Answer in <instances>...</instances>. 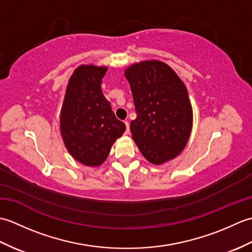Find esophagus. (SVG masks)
Wrapping results in <instances>:
<instances>
[{"label":"esophagus","instance_id":"34e87169","mask_svg":"<svg viewBox=\"0 0 252 252\" xmlns=\"http://www.w3.org/2000/svg\"><path fill=\"white\" fill-rule=\"evenodd\" d=\"M125 123H126V134H127V133L130 132V127H129V121L127 120H126L125 121Z\"/></svg>","mask_w":252,"mask_h":252}]
</instances>
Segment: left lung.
I'll list each match as a JSON object with an SVG mask.
<instances>
[{"mask_svg": "<svg viewBox=\"0 0 252 252\" xmlns=\"http://www.w3.org/2000/svg\"><path fill=\"white\" fill-rule=\"evenodd\" d=\"M125 76L137 115L130 126L132 138L143 156L157 165L179 156L192 127V109L184 82L160 61L133 63Z\"/></svg>", "mask_w": 252, "mask_h": 252, "instance_id": "obj_1", "label": "left lung"}]
</instances>
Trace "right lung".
<instances>
[{"mask_svg":"<svg viewBox=\"0 0 252 252\" xmlns=\"http://www.w3.org/2000/svg\"><path fill=\"white\" fill-rule=\"evenodd\" d=\"M105 66L81 65L68 81L61 110V134L68 153L88 167H98L126 131L118 120L100 83Z\"/></svg>","mask_w":252,"mask_h":252,"instance_id":"add662e5","label":"right lung"}]
</instances>
